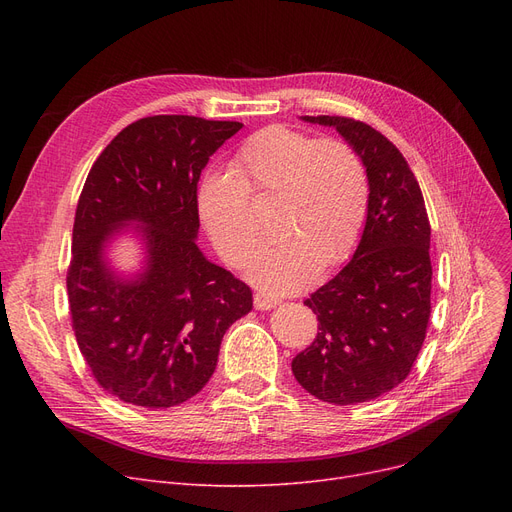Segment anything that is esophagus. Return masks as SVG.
Returning a JSON list of instances; mask_svg holds the SVG:
<instances>
[{"label":"esophagus","instance_id":"34e87169","mask_svg":"<svg viewBox=\"0 0 512 512\" xmlns=\"http://www.w3.org/2000/svg\"><path fill=\"white\" fill-rule=\"evenodd\" d=\"M253 303H255V309H259V311H267V309H274V307L278 305V299H274V297H267V294H263V292H257V294H255V299H253Z\"/></svg>","mask_w":512,"mask_h":512}]
</instances>
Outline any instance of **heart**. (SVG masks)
<instances>
[{
  "instance_id": "heart-1",
  "label": "heart",
  "mask_w": 512,
  "mask_h": 512,
  "mask_svg": "<svg viewBox=\"0 0 512 512\" xmlns=\"http://www.w3.org/2000/svg\"><path fill=\"white\" fill-rule=\"evenodd\" d=\"M278 195L274 218L284 234L261 247L247 276L270 292L305 288L319 272L353 255L369 209V176L359 153L342 141H317L284 124L242 141L232 172L207 170L197 184V211L213 247L242 265L259 240L253 199Z\"/></svg>"
}]
</instances>
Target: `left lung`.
<instances>
[{"label": "left lung", "mask_w": 512, "mask_h": 512, "mask_svg": "<svg viewBox=\"0 0 512 512\" xmlns=\"http://www.w3.org/2000/svg\"><path fill=\"white\" fill-rule=\"evenodd\" d=\"M303 120L336 128L359 153L369 209L353 259L305 301L317 336L292 359V373L319 400L357 405L405 382L421 351L432 313V228L415 174L382 132L342 116Z\"/></svg>", "instance_id": "left-lung-1"}]
</instances>
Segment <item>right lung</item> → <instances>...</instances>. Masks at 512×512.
<instances>
[{
    "instance_id": "right-lung-1",
    "label": "right lung",
    "mask_w": 512,
    "mask_h": 512,
    "mask_svg": "<svg viewBox=\"0 0 512 512\" xmlns=\"http://www.w3.org/2000/svg\"><path fill=\"white\" fill-rule=\"evenodd\" d=\"M240 122L149 116L118 132L80 193L66 276L72 328L97 384L128 405L168 409L193 398L220 344L253 309L251 288L197 247V184ZM146 245L134 279L104 247L124 225Z\"/></svg>"
}]
</instances>
